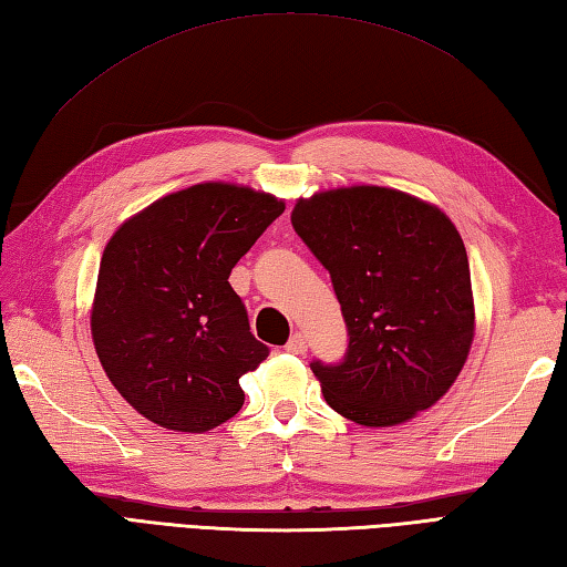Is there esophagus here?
<instances>
[{
    "label": "esophagus",
    "mask_w": 567,
    "mask_h": 567,
    "mask_svg": "<svg viewBox=\"0 0 567 567\" xmlns=\"http://www.w3.org/2000/svg\"><path fill=\"white\" fill-rule=\"evenodd\" d=\"M286 350L291 352V354H303L306 350H308V342H306V334H300V332H293L291 334V340L286 342Z\"/></svg>",
    "instance_id": "34e87169"
}]
</instances>
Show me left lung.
Here are the masks:
<instances>
[{
  "instance_id": "left-lung-1",
  "label": "left lung",
  "mask_w": 567,
  "mask_h": 567,
  "mask_svg": "<svg viewBox=\"0 0 567 567\" xmlns=\"http://www.w3.org/2000/svg\"><path fill=\"white\" fill-rule=\"evenodd\" d=\"M298 237L330 271L350 344L310 362L330 409L369 429L447 394L475 338L467 251L445 213L409 193L352 186L300 198Z\"/></svg>"
}]
</instances>
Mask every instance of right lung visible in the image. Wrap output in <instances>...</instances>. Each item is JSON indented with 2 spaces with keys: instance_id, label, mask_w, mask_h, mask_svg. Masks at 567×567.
<instances>
[{
  "instance_id": "1",
  "label": "right lung",
  "mask_w": 567,
  "mask_h": 567,
  "mask_svg": "<svg viewBox=\"0 0 567 567\" xmlns=\"http://www.w3.org/2000/svg\"><path fill=\"white\" fill-rule=\"evenodd\" d=\"M284 200L198 183L126 219L102 251L90 330L124 401L168 431L205 433L241 409L239 377L269 348L229 286Z\"/></svg>"
}]
</instances>
